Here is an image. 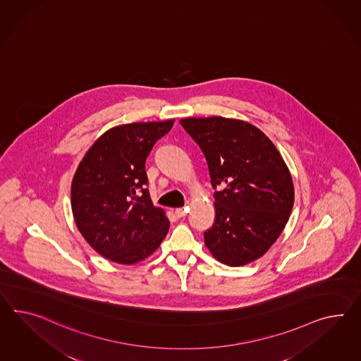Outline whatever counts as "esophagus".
I'll return each instance as SVG.
<instances>
[{"label":"esophagus","mask_w":361,"mask_h":361,"mask_svg":"<svg viewBox=\"0 0 361 361\" xmlns=\"http://www.w3.org/2000/svg\"><path fill=\"white\" fill-rule=\"evenodd\" d=\"M187 212H188V211H187V208H176V216L178 219H180V217H185Z\"/></svg>","instance_id":"34e87169"}]
</instances>
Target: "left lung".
I'll use <instances>...</instances> for the list:
<instances>
[{
	"instance_id": "left-lung-1",
	"label": "left lung",
	"mask_w": 361,
	"mask_h": 361,
	"mask_svg": "<svg viewBox=\"0 0 361 361\" xmlns=\"http://www.w3.org/2000/svg\"><path fill=\"white\" fill-rule=\"evenodd\" d=\"M207 159L214 191V224L205 246L228 266L260 258L292 212L295 188L278 149L247 121L212 118L180 121Z\"/></svg>"
}]
</instances>
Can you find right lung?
I'll use <instances>...</instances> for the list:
<instances>
[{
  "label": "right lung",
  "mask_w": 361,
  "mask_h": 361,
  "mask_svg": "<svg viewBox=\"0 0 361 361\" xmlns=\"http://www.w3.org/2000/svg\"><path fill=\"white\" fill-rule=\"evenodd\" d=\"M174 121L130 123L104 132L72 182V212L83 238L106 259L133 264L166 237L170 222L152 200L145 171L150 150Z\"/></svg>",
  "instance_id": "right-lung-1"
}]
</instances>
